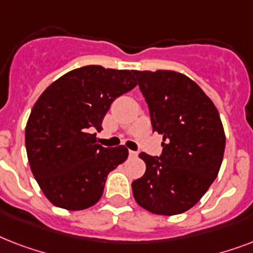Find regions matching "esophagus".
Returning a JSON list of instances; mask_svg holds the SVG:
<instances>
[{
  "label": "esophagus",
  "instance_id": "1",
  "mask_svg": "<svg viewBox=\"0 0 253 253\" xmlns=\"http://www.w3.org/2000/svg\"><path fill=\"white\" fill-rule=\"evenodd\" d=\"M128 155H130L131 158H136V156H138V152H136V151H128Z\"/></svg>",
  "mask_w": 253,
  "mask_h": 253
}]
</instances>
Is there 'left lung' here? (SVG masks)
Returning <instances> with one entry per match:
<instances>
[{
	"instance_id": "1",
	"label": "left lung",
	"mask_w": 253,
	"mask_h": 253,
	"mask_svg": "<svg viewBox=\"0 0 253 253\" xmlns=\"http://www.w3.org/2000/svg\"><path fill=\"white\" fill-rule=\"evenodd\" d=\"M150 110L152 130L163 135L160 156L139 154L146 173L132 181L143 209L160 215L186 211L219 172L226 138L219 113L204 90L173 71H134Z\"/></svg>"
}]
</instances>
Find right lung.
Listing matches in <instances>:
<instances>
[{"label": "right lung", "instance_id": "1", "mask_svg": "<svg viewBox=\"0 0 253 253\" xmlns=\"http://www.w3.org/2000/svg\"><path fill=\"white\" fill-rule=\"evenodd\" d=\"M136 86L131 71L86 65L65 73L34 105L26 126L30 168L55 206L84 210L98 202L107 174L128 156L125 146L105 148L94 130L117 97Z\"/></svg>", "mask_w": 253, "mask_h": 253}]
</instances>
